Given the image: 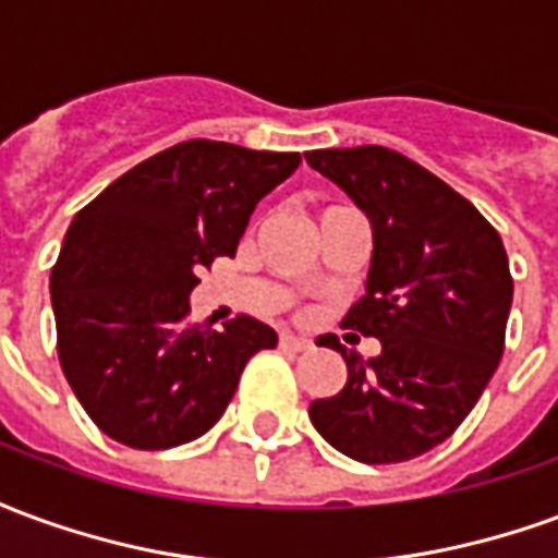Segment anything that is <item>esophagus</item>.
I'll return each mask as SVG.
<instances>
[{"label": "esophagus", "instance_id": "34e87169", "mask_svg": "<svg viewBox=\"0 0 558 558\" xmlns=\"http://www.w3.org/2000/svg\"><path fill=\"white\" fill-rule=\"evenodd\" d=\"M280 347L302 352V350H307V347H311V340L299 338V335H292V331H280Z\"/></svg>", "mask_w": 558, "mask_h": 558}]
</instances>
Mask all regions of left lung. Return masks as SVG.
Instances as JSON below:
<instances>
[{
	"mask_svg": "<svg viewBox=\"0 0 558 558\" xmlns=\"http://www.w3.org/2000/svg\"><path fill=\"white\" fill-rule=\"evenodd\" d=\"M371 218L367 292L340 328L379 338L364 362L335 335L347 386L311 403L328 445L359 463H403L445 442L490 383L514 299L499 232L421 163L386 146L304 155Z\"/></svg>",
	"mask_w": 558,
	"mask_h": 558,
	"instance_id": "1",
	"label": "left lung"
}]
</instances>
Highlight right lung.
Here are the masks:
<instances>
[{
    "mask_svg": "<svg viewBox=\"0 0 558 558\" xmlns=\"http://www.w3.org/2000/svg\"><path fill=\"white\" fill-rule=\"evenodd\" d=\"M299 151L187 140L119 175L71 220L50 275L56 350L68 386L116 442L163 451L223 415L244 364L278 347L239 314L191 323L187 295L235 256L251 211L295 172Z\"/></svg>",
    "mask_w": 558,
    "mask_h": 558,
    "instance_id": "obj_1",
    "label": "right lung"
}]
</instances>
